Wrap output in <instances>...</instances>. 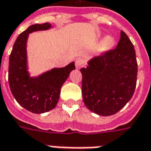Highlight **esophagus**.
<instances>
[{
  "label": "esophagus",
  "mask_w": 151,
  "mask_h": 151,
  "mask_svg": "<svg viewBox=\"0 0 151 151\" xmlns=\"http://www.w3.org/2000/svg\"><path fill=\"white\" fill-rule=\"evenodd\" d=\"M84 65H85V60L82 58H78V59L76 60L75 66L77 69H81Z\"/></svg>",
  "instance_id": "1"
}]
</instances>
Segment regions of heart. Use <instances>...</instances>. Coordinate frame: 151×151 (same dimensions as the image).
Segmentation results:
<instances>
[{"label":"heart","mask_w":151,"mask_h":151,"mask_svg":"<svg viewBox=\"0 0 151 151\" xmlns=\"http://www.w3.org/2000/svg\"><path fill=\"white\" fill-rule=\"evenodd\" d=\"M114 39L111 36H106L103 40H101V42L99 43V49L101 51H107V50H109L110 48L112 47V46L114 45Z\"/></svg>","instance_id":"obj_1"}]
</instances>
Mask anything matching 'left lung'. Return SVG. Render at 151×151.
Returning <instances> with one entry per match:
<instances>
[{
  "instance_id": "1",
  "label": "left lung",
  "mask_w": 151,
  "mask_h": 151,
  "mask_svg": "<svg viewBox=\"0 0 151 151\" xmlns=\"http://www.w3.org/2000/svg\"><path fill=\"white\" fill-rule=\"evenodd\" d=\"M82 98L86 107L103 116L123 108L136 88L137 63L129 38L123 31L116 48L88 61L81 69Z\"/></svg>"
}]
</instances>
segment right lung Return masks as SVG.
Here are the masks:
<instances>
[{"label": "right lung", "instance_id": "right-lung-1", "mask_svg": "<svg viewBox=\"0 0 151 151\" xmlns=\"http://www.w3.org/2000/svg\"><path fill=\"white\" fill-rule=\"evenodd\" d=\"M51 27L48 22L29 27L18 35L9 56V84L12 94L22 108L33 113H43L56 107L61 86L70 72L75 69L74 62H72L64 68H54L36 78L29 75L27 56L29 34Z\"/></svg>", "mask_w": 151, "mask_h": 151}]
</instances>
